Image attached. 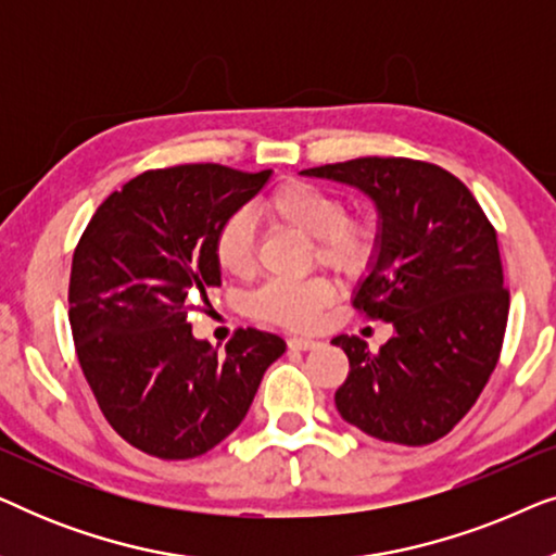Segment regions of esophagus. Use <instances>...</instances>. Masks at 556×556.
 Wrapping results in <instances>:
<instances>
[{"label": "esophagus", "instance_id": "1", "mask_svg": "<svg viewBox=\"0 0 556 556\" xmlns=\"http://www.w3.org/2000/svg\"><path fill=\"white\" fill-rule=\"evenodd\" d=\"M288 346L295 349V352H311V349L318 346V341L306 339V337H291L288 339Z\"/></svg>", "mask_w": 556, "mask_h": 556}]
</instances>
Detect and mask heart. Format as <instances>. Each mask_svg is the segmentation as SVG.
Listing matches in <instances>:
<instances>
[{
	"instance_id": "1",
	"label": "heart",
	"mask_w": 556,
	"mask_h": 556,
	"mask_svg": "<svg viewBox=\"0 0 556 556\" xmlns=\"http://www.w3.org/2000/svg\"><path fill=\"white\" fill-rule=\"evenodd\" d=\"M268 223L316 240L318 263L346 273L367 268L375 253V227L367 219H349L346 204L329 189L308 181H288L263 202ZM215 261L227 276H248L253 268L255 235L245 212H235L217 227ZM331 301V286L321 278L311 280H268L248 299V311L255 318L278 324L283 329H311L318 311Z\"/></svg>"
}]
</instances>
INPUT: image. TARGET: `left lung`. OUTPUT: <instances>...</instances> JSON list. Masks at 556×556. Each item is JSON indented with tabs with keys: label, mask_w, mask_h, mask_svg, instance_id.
I'll use <instances>...</instances> for the list:
<instances>
[{
	"label": "left lung",
	"mask_w": 556,
	"mask_h": 556,
	"mask_svg": "<svg viewBox=\"0 0 556 556\" xmlns=\"http://www.w3.org/2000/svg\"><path fill=\"white\" fill-rule=\"evenodd\" d=\"M301 174L352 187L377 212L354 306L392 324V337L375 354L356 337L331 339L349 356L339 415L387 443H435L473 407L504 344L496 230L470 189L435 164L364 156Z\"/></svg>",
	"instance_id": "obj_1"
}]
</instances>
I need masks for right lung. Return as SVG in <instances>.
<instances>
[{"label": "right lung", "mask_w": 556, "mask_h": 556, "mask_svg": "<svg viewBox=\"0 0 556 556\" xmlns=\"http://www.w3.org/2000/svg\"><path fill=\"white\" fill-rule=\"evenodd\" d=\"M273 172L219 164L143 172L96 210L75 248V352L111 428L164 460L207 453L245 420L276 333L240 329L219 354L187 321V293L217 288V227L263 192Z\"/></svg>", "instance_id": "obj_1"}]
</instances>
